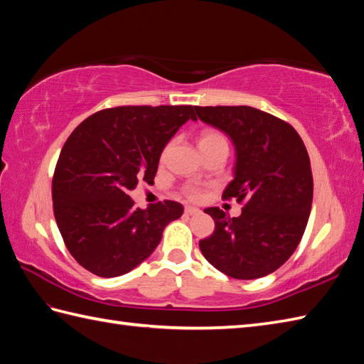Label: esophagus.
<instances>
[{
	"mask_svg": "<svg viewBox=\"0 0 364 364\" xmlns=\"http://www.w3.org/2000/svg\"><path fill=\"white\" fill-rule=\"evenodd\" d=\"M184 214L196 215V214H200V210H198V208H194V206H186V208H184Z\"/></svg>",
	"mask_w": 364,
	"mask_h": 364,
	"instance_id": "esophagus-1",
	"label": "esophagus"
}]
</instances>
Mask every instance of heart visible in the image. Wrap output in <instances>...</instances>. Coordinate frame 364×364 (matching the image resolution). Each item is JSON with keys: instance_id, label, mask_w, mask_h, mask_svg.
Listing matches in <instances>:
<instances>
[{"instance_id": "heart-1", "label": "heart", "mask_w": 364, "mask_h": 364, "mask_svg": "<svg viewBox=\"0 0 364 364\" xmlns=\"http://www.w3.org/2000/svg\"><path fill=\"white\" fill-rule=\"evenodd\" d=\"M222 142L227 144L225 137H223V134H220L219 131H215V129H203L198 136V149H205V146H211V145L222 144ZM170 149H172V144H167L164 146V150H162V153H161V161L162 162H164L168 158ZM184 192H186V196L192 200H196V198L200 197V189L196 188V186H189V188L184 189Z\"/></svg>"}]
</instances>
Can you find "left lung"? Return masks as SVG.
I'll return each instance as SVG.
<instances>
[{
    "label": "left lung",
    "mask_w": 364,
    "mask_h": 364,
    "mask_svg": "<svg viewBox=\"0 0 364 364\" xmlns=\"http://www.w3.org/2000/svg\"><path fill=\"white\" fill-rule=\"evenodd\" d=\"M198 119L235 145V178L222 198L242 203L239 218L208 208L214 233L200 241L211 264L231 278L272 274L297 249L310 218L313 173L305 144L289 123L250 106H194Z\"/></svg>",
    "instance_id": "obj_1"
}]
</instances>
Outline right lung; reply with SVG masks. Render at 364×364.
Masks as SVG:
<instances>
[{
    "mask_svg": "<svg viewBox=\"0 0 364 364\" xmlns=\"http://www.w3.org/2000/svg\"><path fill=\"white\" fill-rule=\"evenodd\" d=\"M189 119L192 106H119L92 114L68 136L54 168L53 210L68 252L89 272L128 274L181 218V203L142 210L128 192L153 181L162 150Z\"/></svg>",
    "mask_w": 364,
    "mask_h": 364,
    "instance_id": "1",
    "label": "right lung"
}]
</instances>
